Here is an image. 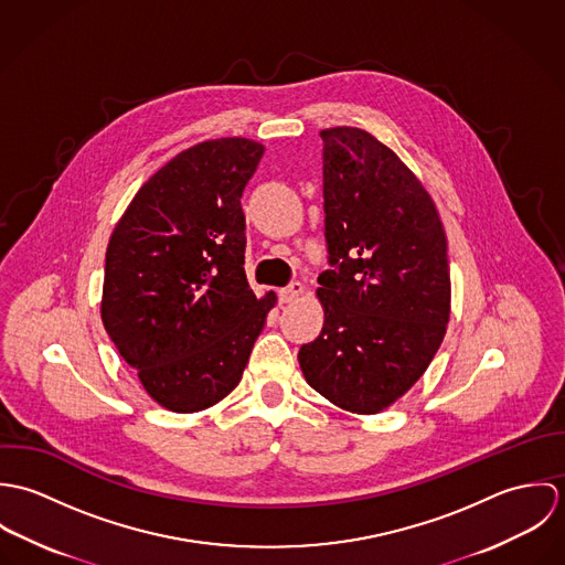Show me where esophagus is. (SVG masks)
<instances>
[{
  "mask_svg": "<svg viewBox=\"0 0 565 565\" xmlns=\"http://www.w3.org/2000/svg\"><path fill=\"white\" fill-rule=\"evenodd\" d=\"M302 294H305V285H302V282H291L289 287L280 289V302H282V305H289V302L298 300Z\"/></svg>",
  "mask_w": 565,
  "mask_h": 565,
  "instance_id": "34e87169",
  "label": "esophagus"
}]
</instances>
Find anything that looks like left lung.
Instances as JSON below:
<instances>
[{
  "instance_id": "left-lung-1",
  "label": "left lung",
  "mask_w": 565,
  "mask_h": 565,
  "mask_svg": "<svg viewBox=\"0 0 565 565\" xmlns=\"http://www.w3.org/2000/svg\"><path fill=\"white\" fill-rule=\"evenodd\" d=\"M323 141L330 265L320 274V337L300 348L307 383L328 403L374 415L403 398L450 320L448 239L422 180L361 128Z\"/></svg>"
}]
</instances>
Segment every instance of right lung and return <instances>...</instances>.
Returning <instances> with one entry per match:
<instances>
[{
	"instance_id": "1",
	"label": "right lung",
	"mask_w": 565,
	"mask_h": 565,
	"mask_svg": "<svg viewBox=\"0 0 565 565\" xmlns=\"http://www.w3.org/2000/svg\"><path fill=\"white\" fill-rule=\"evenodd\" d=\"M265 146L195 143L150 175L106 247L99 316L148 396L173 413L224 401L242 381L276 294L247 285L242 193Z\"/></svg>"
}]
</instances>
